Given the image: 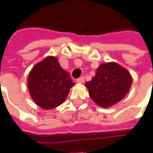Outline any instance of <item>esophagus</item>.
I'll list each match as a JSON object with an SVG mask.
<instances>
[{"instance_id": "1", "label": "esophagus", "mask_w": 153, "mask_h": 153, "mask_svg": "<svg viewBox=\"0 0 153 153\" xmlns=\"http://www.w3.org/2000/svg\"><path fill=\"white\" fill-rule=\"evenodd\" d=\"M84 81H85V78H84L83 76L80 77V78H79V79H77V82L79 83H84Z\"/></svg>"}]
</instances>
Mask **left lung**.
<instances>
[{
    "instance_id": "left-lung-1",
    "label": "left lung",
    "mask_w": 153,
    "mask_h": 153,
    "mask_svg": "<svg viewBox=\"0 0 153 153\" xmlns=\"http://www.w3.org/2000/svg\"><path fill=\"white\" fill-rule=\"evenodd\" d=\"M131 84V75L125 68L116 63H106L100 65L96 75L85 85L97 105L109 107L124 98Z\"/></svg>"
}]
</instances>
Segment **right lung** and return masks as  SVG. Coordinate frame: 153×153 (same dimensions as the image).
Masks as SVG:
<instances>
[{
	"instance_id": "obj_1",
	"label": "right lung",
	"mask_w": 153,
	"mask_h": 153,
	"mask_svg": "<svg viewBox=\"0 0 153 153\" xmlns=\"http://www.w3.org/2000/svg\"><path fill=\"white\" fill-rule=\"evenodd\" d=\"M74 83L56 57L37 64L28 75V86L33 100L43 109L56 107L66 98Z\"/></svg>"
}]
</instances>
